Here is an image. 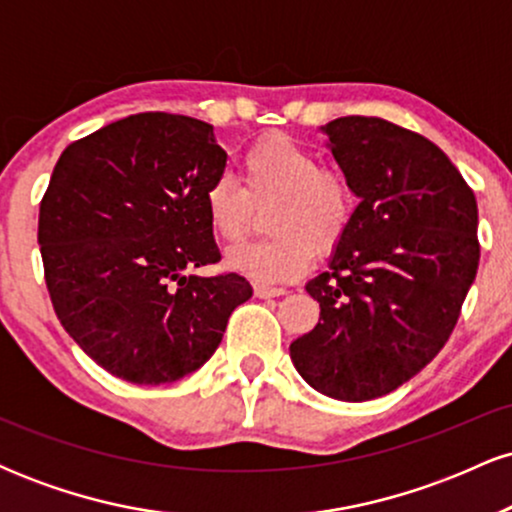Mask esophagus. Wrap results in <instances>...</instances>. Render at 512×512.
<instances>
[{"label":"esophagus","instance_id":"esophagus-1","mask_svg":"<svg viewBox=\"0 0 512 512\" xmlns=\"http://www.w3.org/2000/svg\"><path fill=\"white\" fill-rule=\"evenodd\" d=\"M284 289H279V286H262V284H255V296L257 298H276V296H284Z\"/></svg>","mask_w":512,"mask_h":512}]
</instances>
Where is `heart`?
<instances>
[{
    "label": "heart",
    "mask_w": 512,
    "mask_h": 512,
    "mask_svg": "<svg viewBox=\"0 0 512 512\" xmlns=\"http://www.w3.org/2000/svg\"><path fill=\"white\" fill-rule=\"evenodd\" d=\"M243 187L216 175L202 192L211 231L238 243L252 231L255 209L269 211L274 238L226 252V267L255 284H286L310 269L315 252L330 255L349 233L356 214L351 182L339 170L320 166L308 146L284 134H269L245 151Z\"/></svg>",
    "instance_id": "b5f03b06"
}]
</instances>
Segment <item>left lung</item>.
I'll list each match as a JSON object with an SVG mask.
<instances>
[{"label":"left lung","instance_id":"obj_1","mask_svg":"<svg viewBox=\"0 0 512 512\" xmlns=\"http://www.w3.org/2000/svg\"><path fill=\"white\" fill-rule=\"evenodd\" d=\"M322 132L358 207L330 272L305 284L320 322L291 361L322 395L368 402L414 378L455 330L479 267L477 199L421 134L363 115Z\"/></svg>","mask_w":512,"mask_h":512}]
</instances>
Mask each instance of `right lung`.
Instances as JSON below:
<instances>
[{
	"mask_svg": "<svg viewBox=\"0 0 512 512\" xmlns=\"http://www.w3.org/2000/svg\"><path fill=\"white\" fill-rule=\"evenodd\" d=\"M214 127L139 113L69 144L40 202L45 284L62 327L127 383L163 385L209 361L252 296L221 260L202 192L223 175Z\"/></svg>",
	"mask_w": 512,
	"mask_h": 512,
	"instance_id": "add662e5",
	"label": "right lung"
}]
</instances>
